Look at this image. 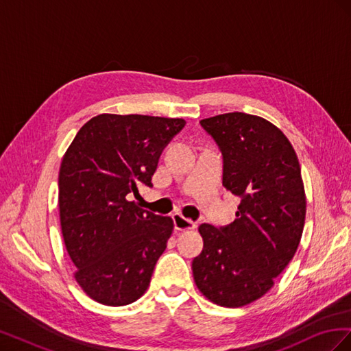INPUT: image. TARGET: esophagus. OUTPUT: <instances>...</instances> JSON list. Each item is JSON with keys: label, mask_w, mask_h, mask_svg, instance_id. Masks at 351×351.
<instances>
[{"label": "esophagus", "mask_w": 351, "mask_h": 351, "mask_svg": "<svg viewBox=\"0 0 351 351\" xmlns=\"http://www.w3.org/2000/svg\"><path fill=\"white\" fill-rule=\"evenodd\" d=\"M173 221H174L176 230H178V231H189V230L196 228V222L189 219V218H184L182 214H174Z\"/></svg>", "instance_id": "1"}]
</instances>
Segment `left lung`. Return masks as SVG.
Segmentation results:
<instances>
[{
    "label": "left lung",
    "mask_w": 351,
    "mask_h": 351,
    "mask_svg": "<svg viewBox=\"0 0 351 351\" xmlns=\"http://www.w3.org/2000/svg\"><path fill=\"white\" fill-rule=\"evenodd\" d=\"M224 158L222 184L240 197L227 227L202 224L204 250L192 262L206 299L241 307L267 294L299 247L306 218L300 164L285 134L268 120L227 112L200 120Z\"/></svg>",
    "instance_id": "1"
}]
</instances>
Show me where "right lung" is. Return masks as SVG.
I'll return each instance as SVG.
<instances>
[{
  "label": "right lung",
  "instance_id": "1",
  "mask_svg": "<svg viewBox=\"0 0 351 351\" xmlns=\"http://www.w3.org/2000/svg\"><path fill=\"white\" fill-rule=\"evenodd\" d=\"M183 119L99 114L77 132L58 174L61 232L74 278L92 300L124 306L145 294L173 234L169 217L132 195L152 187L158 159Z\"/></svg>",
  "mask_w": 351,
  "mask_h": 351
}]
</instances>
